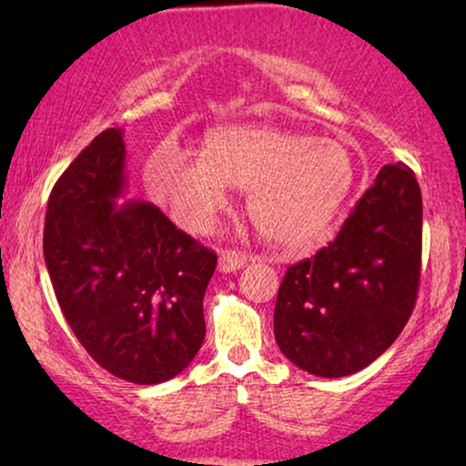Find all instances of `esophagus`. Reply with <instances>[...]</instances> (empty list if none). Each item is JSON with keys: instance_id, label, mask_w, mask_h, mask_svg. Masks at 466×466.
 <instances>
[{"instance_id": "esophagus-1", "label": "esophagus", "mask_w": 466, "mask_h": 466, "mask_svg": "<svg viewBox=\"0 0 466 466\" xmlns=\"http://www.w3.org/2000/svg\"><path fill=\"white\" fill-rule=\"evenodd\" d=\"M248 265V257L244 252H235V250H222L218 257V271L220 273H233L239 271L241 267Z\"/></svg>"}]
</instances>
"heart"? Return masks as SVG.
Returning a JSON list of instances; mask_svg holds the SVG:
<instances>
[{"label":"heart","mask_w":466,"mask_h":466,"mask_svg":"<svg viewBox=\"0 0 466 466\" xmlns=\"http://www.w3.org/2000/svg\"><path fill=\"white\" fill-rule=\"evenodd\" d=\"M356 163L337 139L273 125H228L209 131L203 157L165 144L146 165V182L174 218L208 231L228 187L246 188V214L260 238L303 248L320 241L356 188Z\"/></svg>","instance_id":"heart-1"}]
</instances>
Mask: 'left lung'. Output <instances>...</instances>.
Listing matches in <instances>:
<instances>
[{"instance_id":"8db88e82","label":"left lung","mask_w":466,"mask_h":466,"mask_svg":"<svg viewBox=\"0 0 466 466\" xmlns=\"http://www.w3.org/2000/svg\"><path fill=\"white\" fill-rule=\"evenodd\" d=\"M420 258L418 180L403 163L384 165L337 238L286 271L273 311L282 354L318 378L371 365L410 320Z\"/></svg>"}]
</instances>
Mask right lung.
<instances>
[{
  "label": "right lung",
  "mask_w": 466,
  "mask_h": 466,
  "mask_svg": "<svg viewBox=\"0 0 466 466\" xmlns=\"http://www.w3.org/2000/svg\"><path fill=\"white\" fill-rule=\"evenodd\" d=\"M120 129H106L56 180L44 260L74 335L106 371L161 384L206 339L203 295L216 254L127 190Z\"/></svg>",
  "instance_id": "1"
}]
</instances>
